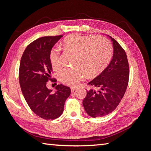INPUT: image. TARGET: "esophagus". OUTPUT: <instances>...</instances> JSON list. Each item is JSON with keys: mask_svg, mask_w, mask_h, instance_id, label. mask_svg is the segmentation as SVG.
<instances>
[{"mask_svg": "<svg viewBox=\"0 0 151 151\" xmlns=\"http://www.w3.org/2000/svg\"><path fill=\"white\" fill-rule=\"evenodd\" d=\"M76 89V88H75V87H71V92L73 93L74 91H75Z\"/></svg>", "mask_w": 151, "mask_h": 151, "instance_id": "obj_1", "label": "esophagus"}]
</instances>
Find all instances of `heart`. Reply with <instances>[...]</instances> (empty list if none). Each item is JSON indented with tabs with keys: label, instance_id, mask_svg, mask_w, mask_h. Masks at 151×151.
Masks as SVG:
<instances>
[{
	"label": "heart",
	"instance_id": "1",
	"mask_svg": "<svg viewBox=\"0 0 151 151\" xmlns=\"http://www.w3.org/2000/svg\"><path fill=\"white\" fill-rule=\"evenodd\" d=\"M64 51L75 54L72 68L61 69L58 74L59 80L66 85L74 87L85 76L94 77L106 68L111 60L113 50L110 42L106 38L95 36H84L71 34L61 42ZM50 60L52 68L57 70L60 66V50L52 48L50 53Z\"/></svg>",
	"mask_w": 151,
	"mask_h": 151
}]
</instances>
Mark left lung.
<instances>
[{"label":"left lung","instance_id":"obj_1","mask_svg":"<svg viewBox=\"0 0 151 151\" xmlns=\"http://www.w3.org/2000/svg\"><path fill=\"white\" fill-rule=\"evenodd\" d=\"M113 44V56L101 74L88 83L97 90L87 91L83 105L92 118L102 117L111 113L118 106L128 87L129 65L127 56L121 45L109 35Z\"/></svg>","mask_w":151,"mask_h":151}]
</instances>
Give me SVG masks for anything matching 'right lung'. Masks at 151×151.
<instances>
[{
  "mask_svg": "<svg viewBox=\"0 0 151 151\" xmlns=\"http://www.w3.org/2000/svg\"><path fill=\"white\" fill-rule=\"evenodd\" d=\"M63 35L40 37L28 45L21 57L19 78L21 91L31 109L45 119L58 118L70 95V87L58 85L54 92L46 87L51 80L50 53Z\"/></svg>",
  "mask_w": 151,
  "mask_h": 151,
  "instance_id": "right-lung-1",
  "label": "right lung"
}]
</instances>
